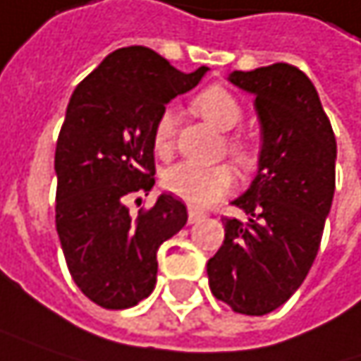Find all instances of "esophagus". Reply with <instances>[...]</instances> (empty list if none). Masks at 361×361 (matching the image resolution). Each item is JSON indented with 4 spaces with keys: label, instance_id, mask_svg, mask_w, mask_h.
Returning a JSON list of instances; mask_svg holds the SVG:
<instances>
[{
    "label": "esophagus",
    "instance_id": "obj_1",
    "mask_svg": "<svg viewBox=\"0 0 361 361\" xmlns=\"http://www.w3.org/2000/svg\"><path fill=\"white\" fill-rule=\"evenodd\" d=\"M203 218H205V212L195 209V207H189V224H197V221H201Z\"/></svg>",
    "mask_w": 361,
    "mask_h": 361
}]
</instances>
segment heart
<instances>
[{"label":"heart","instance_id":"1","mask_svg":"<svg viewBox=\"0 0 361 361\" xmlns=\"http://www.w3.org/2000/svg\"><path fill=\"white\" fill-rule=\"evenodd\" d=\"M193 109L221 131H230L243 121V106L238 98L224 86H209L199 92L195 96ZM174 133V113L166 109L158 116L154 127V145L160 154H168L172 149ZM226 149L243 170H250L257 164V147L243 135H228ZM234 170L228 164L199 166L193 162H180L170 166L162 174V185L168 193L183 199L193 207H207L216 203L234 189Z\"/></svg>","mask_w":361,"mask_h":361}]
</instances>
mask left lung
I'll return each instance as SVG.
<instances>
[{
	"label": "left lung",
	"instance_id": "obj_1",
	"mask_svg": "<svg viewBox=\"0 0 361 361\" xmlns=\"http://www.w3.org/2000/svg\"><path fill=\"white\" fill-rule=\"evenodd\" d=\"M228 80L255 94L263 147L252 185L232 201L248 221L221 218L226 236L207 277L212 294L234 312L261 317L290 300L317 259L337 142L319 92L294 65L234 71Z\"/></svg>",
	"mask_w": 361,
	"mask_h": 361
}]
</instances>
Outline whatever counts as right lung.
<instances>
[{"instance_id": "1", "label": "right lung", "mask_w": 361, "mask_h": 361, "mask_svg": "<svg viewBox=\"0 0 361 361\" xmlns=\"http://www.w3.org/2000/svg\"><path fill=\"white\" fill-rule=\"evenodd\" d=\"M205 71L183 73L147 47H125L69 98L55 149V226L75 286L102 308H131L149 296L158 248L187 224L185 203L172 195L137 218L125 201L154 187L156 121Z\"/></svg>"}]
</instances>
